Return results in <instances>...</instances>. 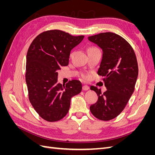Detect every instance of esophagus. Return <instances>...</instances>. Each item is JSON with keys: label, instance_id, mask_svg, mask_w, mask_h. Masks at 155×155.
<instances>
[{"label": "esophagus", "instance_id": "34e87169", "mask_svg": "<svg viewBox=\"0 0 155 155\" xmlns=\"http://www.w3.org/2000/svg\"><path fill=\"white\" fill-rule=\"evenodd\" d=\"M89 88H89V87L87 86V85H83V91H88Z\"/></svg>", "mask_w": 155, "mask_h": 155}]
</instances>
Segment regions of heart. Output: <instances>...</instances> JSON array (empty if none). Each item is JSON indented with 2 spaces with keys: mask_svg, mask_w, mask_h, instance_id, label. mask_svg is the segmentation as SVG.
Wrapping results in <instances>:
<instances>
[{
  "mask_svg": "<svg viewBox=\"0 0 155 155\" xmlns=\"http://www.w3.org/2000/svg\"><path fill=\"white\" fill-rule=\"evenodd\" d=\"M97 48H96V47H94V46H92V47H90L88 49V52H91V51H95V50H97ZM84 78L85 79H87L88 78V76H84Z\"/></svg>",
  "mask_w": 155,
  "mask_h": 155,
  "instance_id": "obj_1",
  "label": "heart"
}]
</instances>
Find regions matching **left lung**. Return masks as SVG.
I'll use <instances>...</instances> for the list:
<instances>
[{
  "label": "left lung",
  "instance_id": "left-lung-1",
  "mask_svg": "<svg viewBox=\"0 0 155 155\" xmlns=\"http://www.w3.org/2000/svg\"><path fill=\"white\" fill-rule=\"evenodd\" d=\"M88 39L102 50L97 74L105 77L107 88L102 94L100 89L91 87L98 100L90 110L97 119L109 121L122 112L134 91L138 74L137 57L128 42L114 33H101Z\"/></svg>",
  "mask_w": 155,
  "mask_h": 155
}]
</instances>
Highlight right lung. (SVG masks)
<instances>
[{
	"label": "right lung",
	"instance_id": "1",
	"mask_svg": "<svg viewBox=\"0 0 155 155\" xmlns=\"http://www.w3.org/2000/svg\"><path fill=\"white\" fill-rule=\"evenodd\" d=\"M83 35L72 36L61 30L44 31L32 41L26 55V82L29 100L39 115L52 122L61 120L70 109L71 98L81 92V83H58V70L67 66L70 51Z\"/></svg>",
	"mask_w": 155,
	"mask_h": 155
}]
</instances>
